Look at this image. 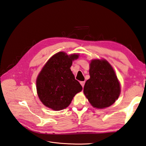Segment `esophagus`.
Wrapping results in <instances>:
<instances>
[{"mask_svg":"<svg viewBox=\"0 0 146 146\" xmlns=\"http://www.w3.org/2000/svg\"><path fill=\"white\" fill-rule=\"evenodd\" d=\"M80 84H81V85L82 86V87H84V84H85V81H81L80 82Z\"/></svg>","mask_w":146,"mask_h":146,"instance_id":"obj_1","label":"esophagus"}]
</instances>
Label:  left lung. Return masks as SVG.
Instances as JSON below:
<instances>
[{
    "label": "left lung",
    "instance_id": "obj_1",
    "mask_svg": "<svg viewBox=\"0 0 146 146\" xmlns=\"http://www.w3.org/2000/svg\"><path fill=\"white\" fill-rule=\"evenodd\" d=\"M90 78L84 86V93L91 105L104 109L112 105L120 93V86L114 70L107 61L94 60L91 62Z\"/></svg>",
    "mask_w": 146,
    "mask_h": 146
}]
</instances>
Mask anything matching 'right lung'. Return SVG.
<instances>
[{"instance_id": "add662e5", "label": "right lung", "mask_w": 146, "mask_h": 146, "mask_svg": "<svg viewBox=\"0 0 146 146\" xmlns=\"http://www.w3.org/2000/svg\"><path fill=\"white\" fill-rule=\"evenodd\" d=\"M78 57L60 52L45 65L36 81L37 94L44 106L54 110H63L81 91L83 88L70 70L72 60Z\"/></svg>"}]
</instances>
